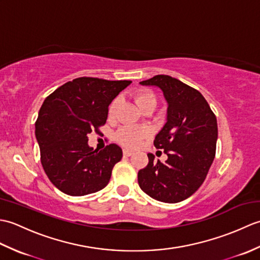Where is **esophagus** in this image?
Returning <instances> with one entry per match:
<instances>
[{"instance_id": "obj_1", "label": "esophagus", "mask_w": 260, "mask_h": 260, "mask_svg": "<svg viewBox=\"0 0 260 260\" xmlns=\"http://www.w3.org/2000/svg\"><path fill=\"white\" fill-rule=\"evenodd\" d=\"M123 154L125 156H131V155H133V152L129 151V150H126V148H125V150L123 151Z\"/></svg>"}]
</instances>
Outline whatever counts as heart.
I'll use <instances>...</instances> for the list:
<instances>
[{"instance_id": "obj_1", "label": "heart", "mask_w": 260, "mask_h": 260, "mask_svg": "<svg viewBox=\"0 0 260 260\" xmlns=\"http://www.w3.org/2000/svg\"><path fill=\"white\" fill-rule=\"evenodd\" d=\"M135 101L137 105L142 108L144 107L147 104H154L156 106V99L155 96L153 95L151 91L147 90H141L135 93ZM119 106V99L116 98L112 102L109 106V116L113 117L116 114V110H117ZM151 128L145 125H137V126H124L117 132L116 134V140L123 146L127 148H136L141 145L142 141L146 139L151 135Z\"/></svg>"}]
</instances>
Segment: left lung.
<instances>
[{
	"instance_id": "left-lung-1",
	"label": "left lung",
	"mask_w": 260,
	"mask_h": 260,
	"mask_svg": "<svg viewBox=\"0 0 260 260\" xmlns=\"http://www.w3.org/2000/svg\"><path fill=\"white\" fill-rule=\"evenodd\" d=\"M140 84L158 87L168 103L167 123L154 140L168 159L154 161L148 153V164L137 175L140 187L157 201H183L201 186L213 162L217 118L200 91L173 77L157 75Z\"/></svg>"
}]
</instances>
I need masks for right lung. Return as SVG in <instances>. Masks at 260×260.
<instances>
[{
  "label": "right lung",
  "instance_id": "1",
  "mask_svg": "<svg viewBox=\"0 0 260 260\" xmlns=\"http://www.w3.org/2000/svg\"><path fill=\"white\" fill-rule=\"evenodd\" d=\"M131 80L80 77L49 95L39 110L36 137L41 164L51 183L68 196L95 193L108 184L123 151L88 145V134L106 123L108 106Z\"/></svg>",
  "mask_w": 260,
  "mask_h": 260
}]
</instances>
